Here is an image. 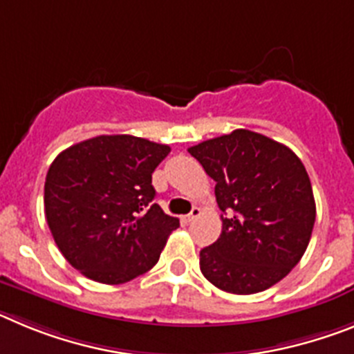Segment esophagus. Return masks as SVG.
<instances>
[{"instance_id":"1","label":"esophagus","mask_w":354,"mask_h":354,"mask_svg":"<svg viewBox=\"0 0 354 354\" xmlns=\"http://www.w3.org/2000/svg\"><path fill=\"white\" fill-rule=\"evenodd\" d=\"M200 214H202V209L196 207V205H195V207L192 209V212H189V214L184 216V221H193V220H195V218H198Z\"/></svg>"}]
</instances>
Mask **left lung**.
Segmentation results:
<instances>
[{"instance_id":"1","label":"left lung","mask_w":354,"mask_h":354,"mask_svg":"<svg viewBox=\"0 0 354 354\" xmlns=\"http://www.w3.org/2000/svg\"><path fill=\"white\" fill-rule=\"evenodd\" d=\"M187 152L214 179L221 234L200 252V270L225 292L255 294L290 273L315 221L312 184L289 147L248 129Z\"/></svg>"}]
</instances>
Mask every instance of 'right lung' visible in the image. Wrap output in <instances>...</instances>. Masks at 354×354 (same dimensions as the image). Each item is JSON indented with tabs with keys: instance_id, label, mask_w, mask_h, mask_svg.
<instances>
[{
	"instance_id": "1",
	"label": "right lung",
	"mask_w": 354,
	"mask_h": 354,
	"mask_svg": "<svg viewBox=\"0 0 354 354\" xmlns=\"http://www.w3.org/2000/svg\"><path fill=\"white\" fill-rule=\"evenodd\" d=\"M170 147L131 134H102L56 156L44 209L56 246L90 280L118 286L159 261L179 220L152 200V171Z\"/></svg>"
}]
</instances>
